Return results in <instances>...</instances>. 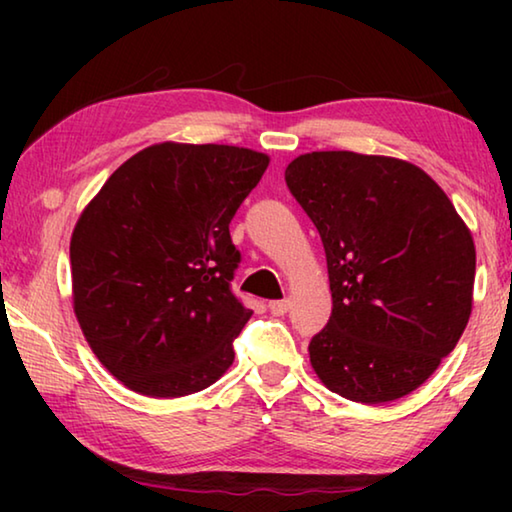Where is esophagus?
I'll return each instance as SVG.
<instances>
[{
    "mask_svg": "<svg viewBox=\"0 0 512 512\" xmlns=\"http://www.w3.org/2000/svg\"><path fill=\"white\" fill-rule=\"evenodd\" d=\"M289 307H291L289 300H273V302H268V309H271L273 316H284L289 311Z\"/></svg>",
    "mask_w": 512,
    "mask_h": 512,
    "instance_id": "esophagus-1",
    "label": "esophagus"
}]
</instances>
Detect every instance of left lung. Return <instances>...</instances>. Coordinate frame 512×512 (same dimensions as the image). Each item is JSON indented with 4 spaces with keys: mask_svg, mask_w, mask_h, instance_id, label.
Listing matches in <instances>:
<instances>
[{
    "mask_svg": "<svg viewBox=\"0 0 512 512\" xmlns=\"http://www.w3.org/2000/svg\"><path fill=\"white\" fill-rule=\"evenodd\" d=\"M284 180L323 239L332 289V316L309 343L311 368L345 400H400L436 372L470 320V228L406 160L314 151Z\"/></svg>",
    "mask_w": 512,
    "mask_h": 512,
    "instance_id": "1",
    "label": "left lung"
}]
</instances>
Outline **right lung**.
Listing matches in <instances>:
<instances>
[{
  "label": "right lung",
  "instance_id": "1",
  "mask_svg": "<svg viewBox=\"0 0 512 512\" xmlns=\"http://www.w3.org/2000/svg\"><path fill=\"white\" fill-rule=\"evenodd\" d=\"M268 155L225 144L162 142L106 180L69 241L74 314L101 366L146 397L212 386L253 316L230 280V221Z\"/></svg>",
  "mask_w": 512,
  "mask_h": 512
}]
</instances>
